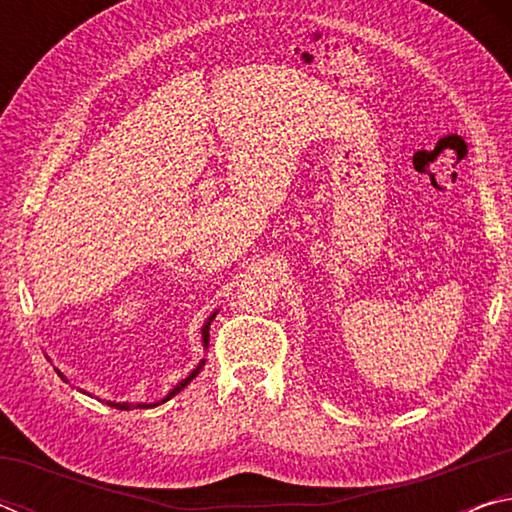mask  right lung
I'll use <instances>...</instances> for the list:
<instances>
[{
	"instance_id": "right-lung-1",
	"label": "right lung",
	"mask_w": 512,
	"mask_h": 512,
	"mask_svg": "<svg viewBox=\"0 0 512 512\" xmlns=\"http://www.w3.org/2000/svg\"><path fill=\"white\" fill-rule=\"evenodd\" d=\"M210 320H214V314L210 316ZM210 320H207V325L203 327V343H205V348H207V343H210ZM201 366H203V363H201ZM201 366H198L194 372H189V375L183 379V381H180V384L176 386V388H173V391L167 395V397H164V400L162 402H167V400H171V397L173 395H176V393H180V391H183V388L189 384V381H192L196 375H198V370H201ZM58 375H60V372H58ZM60 379H65L63 375H60ZM67 381V379H65ZM162 402H155V404H137V406H140V409H151V406H158V404H162ZM110 406H115V409H119V411H128V409H131V404H128V402H108Z\"/></svg>"
}]
</instances>
